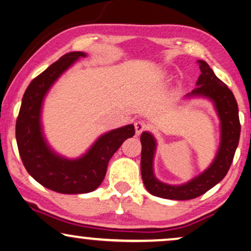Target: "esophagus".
<instances>
[{"label": "esophagus", "mask_w": 251, "mask_h": 251, "mask_svg": "<svg viewBox=\"0 0 251 251\" xmlns=\"http://www.w3.org/2000/svg\"><path fill=\"white\" fill-rule=\"evenodd\" d=\"M149 128L147 125L144 121H137L135 123V129H136V135H140L143 131H145V130Z\"/></svg>", "instance_id": "esophagus-1"}]
</instances>
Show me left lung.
I'll return each mask as SVG.
<instances>
[{"instance_id": "8db88e82", "label": "left lung", "mask_w": 251, "mask_h": 251, "mask_svg": "<svg viewBox=\"0 0 251 251\" xmlns=\"http://www.w3.org/2000/svg\"><path fill=\"white\" fill-rule=\"evenodd\" d=\"M201 74L197 88L186 97L202 96L214 101L216 111L221 119V145L214 162L198 177L183 185H168L157 180L153 173V157L156 142L150 132H143L140 170L146 190L155 197L170 200H191L217 185L226 176L231 167L235 150L240 139L241 125L239 120L238 102L227 85L216 76L214 71L204 60H198Z\"/></svg>"}]
</instances>
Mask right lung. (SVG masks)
<instances>
[{
  "label": "right lung",
  "mask_w": 251,
  "mask_h": 251,
  "mask_svg": "<svg viewBox=\"0 0 251 251\" xmlns=\"http://www.w3.org/2000/svg\"><path fill=\"white\" fill-rule=\"evenodd\" d=\"M85 56L80 51L68 52L34 78L24 94L16 122L17 145L27 173L44 187L63 194L95 191L104 180L113 154L126 139L135 135L133 125L106 132L76 160L59 156L48 146L41 126L44 96L74 61Z\"/></svg>",
  "instance_id": "obj_1"
}]
</instances>
